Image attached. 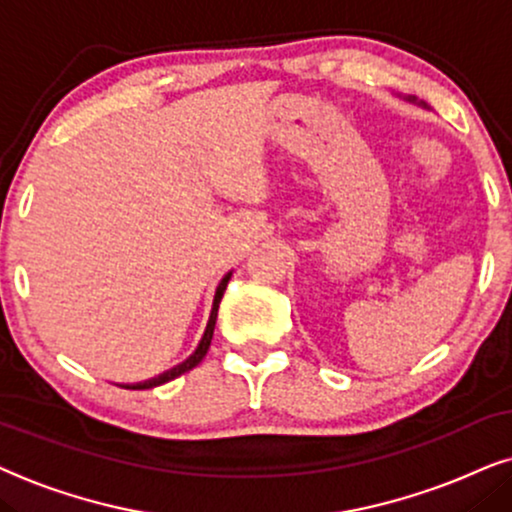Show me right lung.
<instances>
[{"instance_id": "1", "label": "right lung", "mask_w": 512, "mask_h": 512, "mask_svg": "<svg viewBox=\"0 0 512 512\" xmlns=\"http://www.w3.org/2000/svg\"><path fill=\"white\" fill-rule=\"evenodd\" d=\"M229 276L231 274H227L222 278V283L217 285V292H215V299H213V311H210V320H208V327H206V332H203V339H201V344H199V349L194 351V356H189L185 363L182 365H177V367H173V370L170 372H163L161 377H156V379H149V381H142V384H133V386H121V388H131V391H145V388H154V386H161V384H166V381H170V379H175V377H180V374H185V372H189V370H194L196 365L201 363L203 358H206V353H208V349H210V342H213V332H215V320H217V309H220V302H222V295H224V290H227V283H229Z\"/></svg>"}]
</instances>
